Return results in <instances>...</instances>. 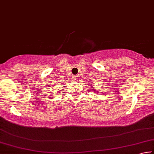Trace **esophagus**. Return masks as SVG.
Here are the masks:
<instances>
[{
  "label": "esophagus",
  "mask_w": 154,
  "mask_h": 154,
  "mask_svg": "<svg viewBox=\"0 0 154 154\" xmlns=\"http://www.w3.org/2000/svg\"><path fill=\"white\" fill-rule=\"evenodd\" d=\"M73 79H74V80H75V81H76L77 79H78L76 75H75V76H74V78H73Z\"/></svg>",
  "instance_id": "34e87169"
}]
</instances>
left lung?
Returning <instances> with one entry per match:
<instances>
[{"label": "left lung", "instance_id": "1", "mask_svg": "<svg viewBox=\"0 0 154 154\" xmlns=\"http://www.w3.org/2000/svg\"><path fill=\"white\" fill-rule=\"evenodd\" d=\"M91 89H94V88H92V87H91ZM94 91H95V92H96V91H97L96 90H94Z\"/></svg>", "mask_w": 154, "mask_h": 154}]
</instances>
